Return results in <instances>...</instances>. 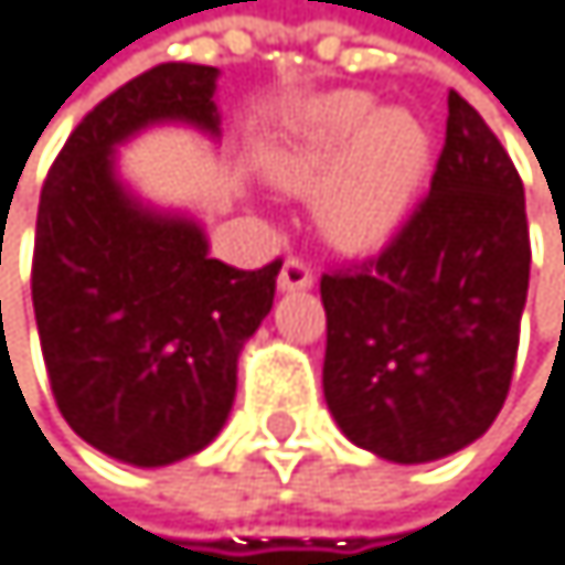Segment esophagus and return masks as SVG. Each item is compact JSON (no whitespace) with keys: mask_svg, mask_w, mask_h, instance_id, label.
Returning a JSON list of instances; mask_svg holds the SVG:
<instances>
[{"mask_svg":"<svg viewBox=\"0 0 565 565\" xmlns=\"http://www.w3.org/2000/svg\"><path fill=\"white\" fill-rule=\"evenodd\" d=\"M277 285L280 291H308L315 285V270L305 257H288L285 267H280Z\"/></svg>","mask_w":565,"mask_h":565,"instance_id":"esophagus-1","label":"esophagus"}]
</instances>
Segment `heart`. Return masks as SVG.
<instances>
[{
	"instance_id": "obj_1",
	"label": "heart",
	"mask_w": 565,
	"mask_h": 565,
	"mask_svg": "<svg viewBox=\"0 0 565 565\" xmlns=\"http://www.w3.org/2000/svg\"><path fill=\"white\" fill-rule=\"evenodd\" d=\"M425 167V134L408 113L385 109L361 93L315 99L267 157V173L288 190L321 193V217L341 241L365 244L392 231Z\"/></svg>"
}]
</instances>
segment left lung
<instances>
[{"label": "left lung", "mask_w": 565, "mask_h": 565, "mask_svg": "<svg viewBox=\"0 0 565 565\" xmlns=\"http://www.w3.org/2000/svg\"><path fill=\"white\" fill-rule=\"evenodd\" d=\"M526 193L486 119L449 89L431 186L361 260L321 274L324 398L388 462L466 449L499 415L530 291Z\"/></svg>", "instance_id": "left-lung-1"}]
</instances>
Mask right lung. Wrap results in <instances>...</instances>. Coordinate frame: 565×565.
<instances>
[{
  "instance_id": "right-lung-1",
  "label": "right lung",
  "mask_w": 565,
  "mask_h": 565,
  "mask_svg": "<svg viewBox=\"0 0 565 565\" xmlns=\"http://www.w3.org/2000/svg\"><path fill=\"white\" fill-rule=\"evenodd\" d=\"M214 66L160 63L99 99L53 160L35 214L32 308L53 398L93 449L167 466L227 422L237 354L274 305L280 257L241 270L196 224L140 211L109 153L157 119L217 134Z\"/></svg>"
}]
</instances>
